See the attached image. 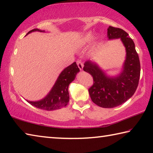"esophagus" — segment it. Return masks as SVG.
<instances>
[{
	"label": "esophagus",
	"instance_id": "1",
	"mask_svg": "<svg viewBox=\"0 0 153 153\" xmlns=\"http://www.w3.org/2000/svg\"><path fill=\"white\" fill-rule=\"evenodd\" d=\"M76 63H77V66H78V67H79V69H80V70H82L83 67H84V63H83V62L82 61L78 60V61H77Z\"/></svg>",
	"mask_w": 153,
	"mask_h": 153
}]
</instances>
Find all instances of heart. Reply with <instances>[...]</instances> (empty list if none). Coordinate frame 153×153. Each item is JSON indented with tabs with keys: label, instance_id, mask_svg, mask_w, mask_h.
<instances>
[{
	"label": "heart",
	"instance_id": "obj_1",
	"mask_svg": "<svg viewBox=\"0 0 153 153\" xmlns=\"http://www.w3.org/2000/svg\"><path fill=\"white\" fill-rule=\"evenodd\" d=\"M92 39V36L91 33H87V34L82 39V43L83 44H86L90 42Z\"/></svg>",
	"mask_w": 153,
	"mask_h": 153
}]
</instances>
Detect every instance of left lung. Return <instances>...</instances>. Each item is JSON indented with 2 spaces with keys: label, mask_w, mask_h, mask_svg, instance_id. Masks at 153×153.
<instances>
[{
  "label": "left lung",
  "mask_w": 153,
  "mask_h": 153,
  "mask_svg": "<svg viewBox=\"0 0 153 153\" xmlns=\"http://www.w3.org/2000/svg\"><path fill=\"white\" fill-rule=\"evenodd\" d=\"M108 39L121 38L126 50V59L120 76L110 77L106 76L97 64L88 61L84 71L93 77V84L88 89L92 101L103 108H113L123 104L135 93L140 76V63L135 45L128 33L122 29L109 26L107 29Z\"/></svg>",
  "instance_id": "8db88e82"
}]
</instances>
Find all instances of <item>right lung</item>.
<instances>
[{
    "label": "right lung",
    "instance_id": "right-lung-1",
    "mask_svg": "<svg viewBox=\"0 0 153 153\" xmlns=\"http://www.w3.org/2000/svg\"><path fill=\"white\" fill-rule=\"evenodd\" d=\"M35 31L45 32L38 29H33L30 30L26 35ZM79 71V69L76 62H74L61 72L53 88L45 98L39 101H27L36 107L46 111L59 109L65 107L69 100V85L75 79L77 73Z\"/></svg>",
    "mask_w": 153,
    "mask_h": 153
}]
</instances>
